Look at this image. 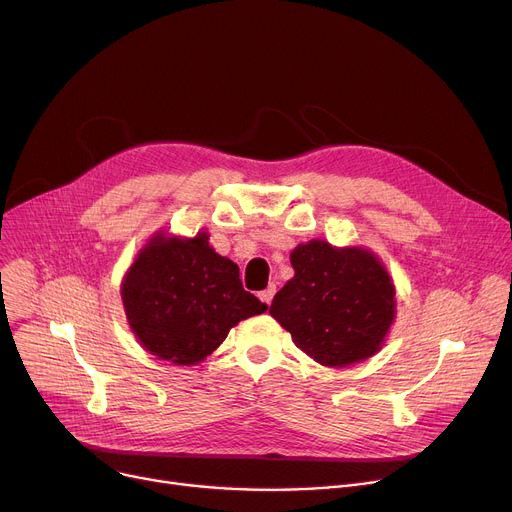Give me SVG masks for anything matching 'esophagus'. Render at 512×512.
I'll return each instance as SVG.
<instances>
[{"label": "esophagus", "mask_w": 512, "mask_h": 512, "mask_svg": "<svg viewBox=\"0 0 512 512\" xmlns=\"http://www.w3.org/2000/svg\"><path fill=\"white\" fill-rule=\"evenodd\" d=\"M274 294H276V286L271 284V286H267L263 292H259V298H261V302L271 304V298H274Z\"/></svg>", "instance_id": "esophagus-1"}]
</instances>
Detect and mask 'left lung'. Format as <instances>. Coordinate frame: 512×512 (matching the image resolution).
Returning a JSON list of instances; mask_svg holds the SVG:
<instances>
[{
	"label": "left lung",
	"instance_id": "1",
	"mask_svg": "<svg viewBox=\"0 0 512 512\" xmlns=\"http://www.w3.org/2000/svg\"><path fill=\"white\" fill-rule=\"evenodd\" d=\"M294 278L269 313L294 344L323 366H346L377 352L395 317V288L368 251L311 241L290 255Z\"/></svg>",
	"mask_w": 512,
	"mask_h": 512
}]
</instances>
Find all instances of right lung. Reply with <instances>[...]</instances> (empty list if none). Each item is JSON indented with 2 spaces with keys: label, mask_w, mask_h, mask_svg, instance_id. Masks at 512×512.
<instances>
[{
  "label": "right lung",
  "mask_w": 512,
  "mask_h": 512,
  "mask_svg": "<svg viewBox=\"0 0 512 512\" xmlns=\"http://www.w3.org/2000/svg\"><path fill=\"white\" fill-rule=\"evenodd\" d=\"M121 296L146 350L183 366L210 356L238 321L267 311L206 232L191 241L156 236L131 265Z\"/></svg>",
  "instance_id": "1"
}]
</instances>
